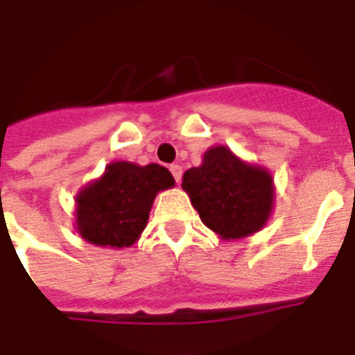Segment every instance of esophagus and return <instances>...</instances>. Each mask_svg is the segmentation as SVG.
I'll use <instances>...</instances> for the list:
<instances>
[{
	"label": "esophagus",
	"instance_id": "34e87169",
	"mask_svg": "<svg viewBox=\"0 0 355 355\" xmlns=\"http://www.w3.org/2000/svg\"><path fill=\"white\" fill-rule=\"evenodd\" d=\"M169 171H171V175L175 177V180L180 182V178H182V168H180L178 164H173L171 168H169Z\"/></svg>",
	"mask_w": 355,
	"mask_h": 355
}]
</instances>
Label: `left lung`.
Wrapping results in <instances>:
<instances>
[{
  "mask_svg": "<svg viewBox=\"0 0 355 355\" xmlns=\"http://www.w3.org/2000/svg\"><path fill=\"white\" fill-rule=\"evenodd\" d=\"M182 189L204 226L223 241L261 232L275 202L272 173L239 158L226 146L207 149L202 164L184 173Z\"/></svg>",
  "mask_w": 355,
  "mask_h": 355,
  "instance_id": "left-lung-1",
  "label": "left lung"
}]
</instances>
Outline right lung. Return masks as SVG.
<instances>
[{
	"label": "right lung",
	"instance_id": "add662e5",
	"mask_svg": "<svg viewBox=\"0 0 355 355\" xmlns=\"http://www.w3.org/2000/svg\"><path fill=\"white\" fill-rule=\"evenodd\" d=\"M173 186V175L158 164H107L102 177L83 186L74 198L78 235L94 246H132L148 226L158 191Z\"/></svg>",
	"mask_w": 355,
	"mask_h": 355
}]
</instances>
